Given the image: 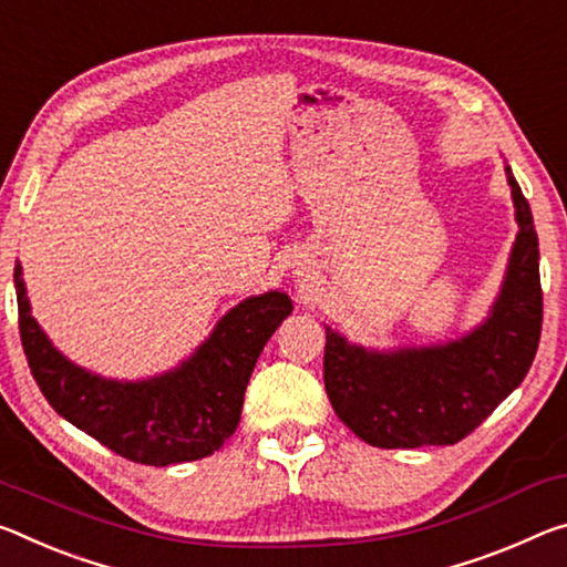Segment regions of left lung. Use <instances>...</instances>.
<instances>
[{
	"mask_svg": "<svg viewBox=\"0 0 567 567\" xmlns=\"http://www.w3.org/2000/svg\"><path fill=\"white\" fill-rule=\"evenodd\" d=\"M517 237L480 326L429 346L365 348L326 326V391L340 421L381 449L462 442L505 401L535 361L543 328L540 249L533 212L505 166Z\"/></svg>",
	"mask_w": 567,
	"mask_h": 567,
	"instance_id": "8db88e82",
	"label": "left lung"
}]
</instances>
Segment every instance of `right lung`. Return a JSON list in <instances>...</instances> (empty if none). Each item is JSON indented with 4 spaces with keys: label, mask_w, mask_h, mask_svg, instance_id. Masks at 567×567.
I'll list each match as a JSON object with an SVG mask.
<instances>
[{
    "label": "right lung",
    "mask_w": 567,
    "mask_h": 567,
    "mask_svg": "<svg viewBox=\"0 0 567 567\" xmlns=\"http://www.w3.org/2000/svg\"><path fill=\"white\" fill-rule=\"evenodd\" d=\"M20 336L44 399L62 419L125 460L168 466L204 460L235 434L257 358L292 312L287 292L237 302L182 363L148 379L118 381L70 361L32 316L22 265H14Z\"/></svg>",
    "instance_id": "right-lung-1"
}]
</instances>
